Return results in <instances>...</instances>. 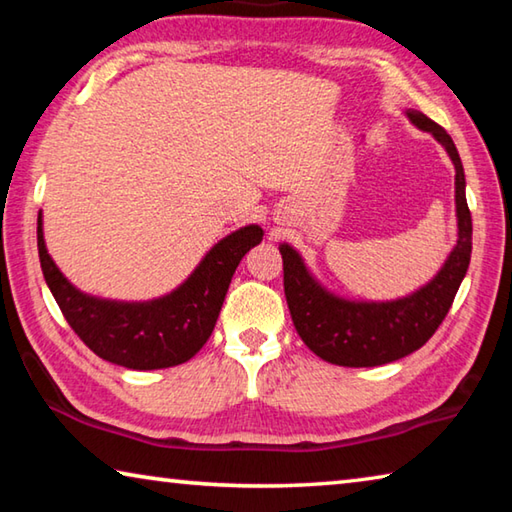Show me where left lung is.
Masks as SVG:
<instances>
[{"label": "left lung", "instance_id": "obj_1", "mask_svg": "<svg viewBox=\"0 0 512 512\" xmlns=\"http://www.w3.org/2000/svg\"><path fill=\"white\" fill-rule=\"evenodd\" d=\"M409 119L445 146L456 167L458 241L445 266L427 287L395 302L339 300L311 280L296 250L287 244L280 246L284 296L293 325L311 352L336 366L372 368L422 348L445 320L470 266L472 214L465 201L461 158L443 126L418 110H409Z\"/></svg>", "mask_w": 512, "mask_h": 512}]
</instances>
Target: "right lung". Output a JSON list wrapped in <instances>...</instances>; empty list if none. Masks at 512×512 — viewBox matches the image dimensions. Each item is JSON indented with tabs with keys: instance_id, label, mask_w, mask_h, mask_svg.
<instances>
[{
	"instance_id": "right-lung-1",
	"label": "right lung",
	"mask_w": 512,
	"mask_h": 512,
	"mask_svg": "<svg viewBox=\"0 0 512 512\" xmlns=\"http://www.w3.org/2000/svg\"><path fill=\"white\" fill-rule=\"evenodd\" d=\"M262 235L259 225L232 232L207 253L183 287L160 300L131 305L90 298L74 289L47 253L38 214L40 266L69 327L97 357L133 370L178 366L203 348L235 268Z\"/></svg>"
}]
</instances>
